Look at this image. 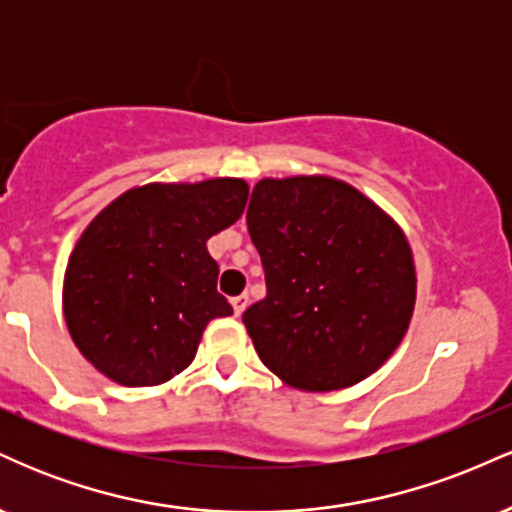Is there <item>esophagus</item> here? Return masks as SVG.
<instances>
[{
    "label": "esophagus",
    "mask_w": 512,
    "mask_h": 512,
    "mask_svg": "<svg viewBox=\"0 0 512 512\" xmlns=\"http://www.w3.org/2000/svg\"><path fill=\"white\" fill-rule=\"evenodd\" d=\"M248 293H240V296H236V298H231V303H233V310H236V315H240L243 313L245 308H248Z\"/></svg>",
    "instance_id": "obj_1"
}]
</instances>
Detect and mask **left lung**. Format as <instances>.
Segmentation results:
<instances>
[{
    "label": "left lung",
    "mask_w": 512,
    "mask_h": 512,
    "mask_svg": "<svg viewBox=\"0 0 512 512\" xmlns=\"http://www.w3.org/2000/svg\"><path fill=\"white\" fill-rule=\"evenodd\" d=\"M248 231L267 296L243 322L264 366L313 392L349 387L383 366L416 298L397 223L346 182L301 175L257 182Z\"/></svg>",
    "instance_id": "8db88e82"
}]
</instances>
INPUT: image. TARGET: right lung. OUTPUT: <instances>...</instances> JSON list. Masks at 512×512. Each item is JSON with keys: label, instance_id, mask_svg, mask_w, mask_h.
Returning a JSON list of instances; mask_svg holds the SVG:
<instances>
[{"label": "right lung", "instance_id": "right-lung-1", "mask_svg": "<svg viewBox=\"0 0 512 512\" xmlns=\"http://www.w3.org/2000/svg\"><path fill=\"white\" fill-rule=\"evenodd\" d=\"M248 202L243 180L144 185L105 207L69 257L64 320L74 344L115 383H166L197 354L204 327L233 313L216 291L214 233Z\"/></svg>", "mask_w": 512, "mask_h": 512}]
</instances>
